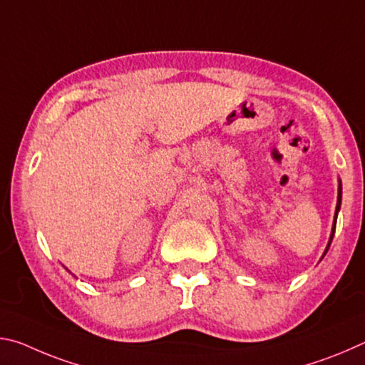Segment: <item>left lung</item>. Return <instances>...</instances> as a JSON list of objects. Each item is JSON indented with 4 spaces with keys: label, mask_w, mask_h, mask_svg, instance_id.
<instances>
[{
    "label": "left lung",
    "mask_w": 365,
    "mask_h": 365,
    "mask_svg": "<svg viewBox=\"0 0 365 365\" xmlns=\"http://www.w3.org/2000/svg\"><path fill=\"white\" fill-rule=\"evenodd\" d=\"M339 207H341V180L338 178V200H336V209H335V215H333V225H331V233H330V238H329V245H327V248L324 251L322 257H320V261H322L324 256L327 255V251H329L330 245H331V240H333V235H335V227H336V219H338V212H339Z\"/></svg>",
    "instance_id": "obj_1"
}]
</instances>
